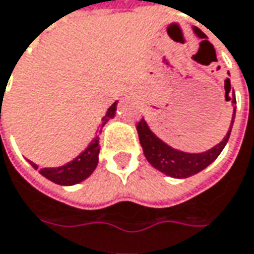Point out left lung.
<instances>
[{
	"mask_svg": "<svg viewBox=\"0 0 254 254\" xmlns=\"http://www.w3.org/2000/svg\"><path fill=\"white\" fill-rule=\"evenodd\" d=\"M194 32L200 38L204 37V34L198 28H194ZM226 83L229 84V88L226 90V98L229 101H232V106H233V116H232V121H230V128H229L227 134L224 135L223 141H220L217 146H214L207 151L193 154V153H184L180 150H176L173 147L167 146L164 141H161L159 137L148 128L144 119H141L137 123V133H138V138H140V144L143 147L147 161L154 169H157L161 173H164L170 177H174V179H186V177L194 176L198 171L204 170L209 164H211L219 157V154L222 153V150L224 148L229 137H230V131H232L236 117L235 91L229 97V93L232 90L229 78H226V81H224V90Z\"/></svg>",
	"mask_w": 254,
	"mask_h": 254,
	"instance_id": "obj_1",
	"label": "left lung"
}]
</instances>
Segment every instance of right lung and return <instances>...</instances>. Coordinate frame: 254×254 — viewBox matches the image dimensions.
I'll return each instance as SVG.
<instances>
[{"mask_svg": "<svg viewBox=\"0 0 254 254\" xmlns=\"http://www.w3.org/2000/svg\"><path fill=\"white\" fill-rule=\"evenodd\" d=\"M116 106L117 103H114L111 107L108 108L106 116L103 117V123H101V128L104 127V124L107 123L110 119L114 117L116 114ZM101 133V130H100ZM100 137L95 135L93 141L88 144V147L84 150L83 153L75 157V159L67 163L65 166L61 167H54V169H41L40 173L44 176L45 179L51 180L53 183L61 184V186H72V184L80 183L85 180L87 177H90L95 170L97 164H98V153H100ZM34 169H38L37 164L31 163Z\"/></svg>", "mask_w": 254, "mask_h": 254, "instance_id": "add662e5", "label": "right lung"}]
</instances>
